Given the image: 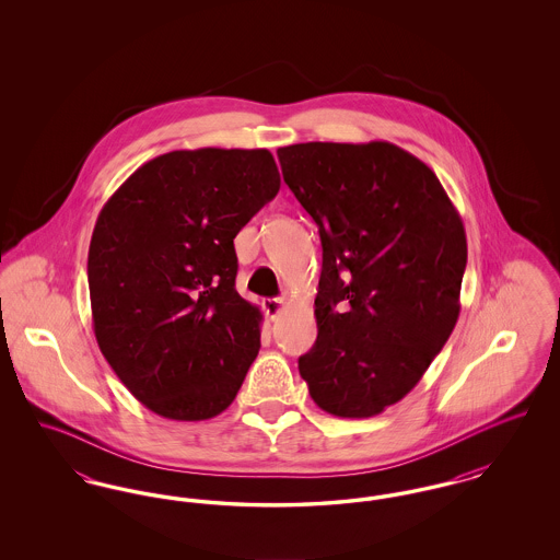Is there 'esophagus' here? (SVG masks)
I'll use <instances>...</instances> for the list:
<instances>
[{"instance_id":"obj_1","label":"esophagus","mask_w":560,"mask_h":560,"mask_svg":"<svg viewBox=\"0 0 560 560\" xmlns=\"http://www.w3.org/2000/svg\"><path fill=\"white\" fill-rule=\"evenodd\" d=\"M262 308H265L268 319L275 320L285 308V300L283 298H267V300H262Z\"/></svg>"}]
</instances>
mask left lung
Returning <instances> with one entry per match:
<instances>
[{
	"label": "left lung",
	"mask_w": 560,
	"mask_h": 560,
	"mask_svg": "<svg viewBox=\"0 0 560 560\" xmlns=\"http://www.w3.org/2000/svg\"><path fill=\"white\" fill-rule=\"evenodd\" d=\"M277 155L323 247L319 334L298 370L323 411L372 418L452 336L468 258L462 218L427 163L397 144L302 142Z\"/></svg>",
	"instance_id": "1"
}]
</instances>
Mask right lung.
<instances>
[{
  "mask_svg": "<svg viewBox=\"0 0 560 560\" xmlns=\"http://www.w3.org/2000/svg\"><path fill=\"white\" fill-rule=\"evenodd\" d=\"M279 187L267 149L172 151L98 213L88 254L96 342L158 416L210 420L237 397L262 313L235 290L233 240Z\"/></svg>",
  "mask_w": 560,
  "mask_h": 560,
  "instance_id": "right-lung-1",
  "label": "right lung"
}]
</instances>
